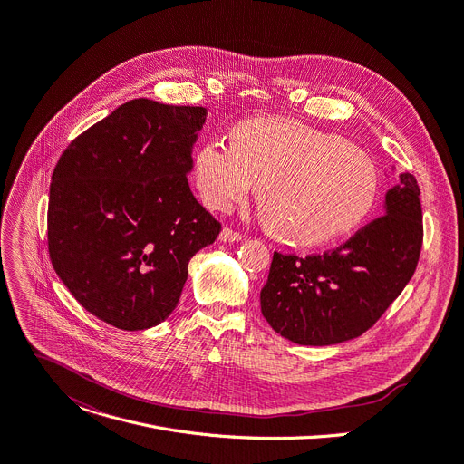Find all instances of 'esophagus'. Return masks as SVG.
I'll return each mask as SVG.
<instances>
[{"mask_svg":"<svg viewBox=\"0 0 464 464\" xmlns=\"http://www.w3.org/2000/svg\"><path fill=\"white\" fill-rule=\"evenodd\" d=\"M220 240L222 242H240V240H244V237L240 233L233 231L231 227H224L220 233Z\"/></svg>","mask_w":464,"mask_h":464,"instance_id":"esophagus-1","label":"esophagus"}]
</instances>
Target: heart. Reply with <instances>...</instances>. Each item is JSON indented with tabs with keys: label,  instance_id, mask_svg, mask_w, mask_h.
I'll return each mask as SVG.
<instances>
[{
	"label": "heart",
	"instance_id": "1",
	"mask_svg": "<svg viewBox=\"0 0 464 464\" xmlns=\"http://www.w3.org/2000/svg\"><path fill=\"white\" fill-rule=\"evenodd\" d=\"M194 176L203 203L217 213L259 187L265 227L292 246H320L353 231L379 187L377 168L361 148L281 116L237 123L231 146L201 144Z\"/></svg>",
	"mask_w": 464,
	"mask_h": 464
}]
</instances>
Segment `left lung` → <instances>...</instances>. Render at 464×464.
Returning a JSON list of instances; mask_svg holds the SVG:
<instances>
[{
  "label": "left lung",
  "instance_id": "left-lung-1",
  "mask_svg": "<svg viewBox=\"0 0 464 464\" xmlns=\"http://www.w3.org/2000/svg\"><path fill=\"white\" fill-rule=\"evenodd\" d=\"M394 168V166H392ZM412 174L385 194L383 217L324 256L274 254L261 311L276 333L302 346L362 334L400 296L422 249V205Z\"/></svg>",
  "mask_w": 464,
  "mask_h": 464
}]
</instances>
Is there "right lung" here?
Masks as SVG:
<instances>
[{
	"label": "right lung",
	"instance_id": "right-lung-1",
	"mask_svg": "<svg viewBox=\"0 0 464 464\" xmlns=\"http://www.w3.org/2000/svg\"><path fill=\"white\" fill-rule=\"evenodd\" d=\"M205 116V107L131 100L72 140L55 166L52 265L82 307L118 329L170 316L190 259L220 233L187 179Z\"/></svg>",
	"mask_w": 464,
	"mask_h": 464
}]
</instances>
